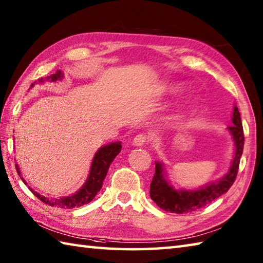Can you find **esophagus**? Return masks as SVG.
Instances as JSON below:
<instances>
[{"mask_svg": "<svg viewBox=\"0 0 263 263\" xmlns=\"http://www.w3.org/2000/svg\"><path fill=\"white\" fill-rule=\"evenodd\" d=\"M148 141V137L145 135V134H138L133 140V145L135 146H143L145 143Z\"/></svg>", "mask_w": 263, "mask_h": 263, "instance_id": "esophagus-1", "label": "esophagus"}]
</instances>
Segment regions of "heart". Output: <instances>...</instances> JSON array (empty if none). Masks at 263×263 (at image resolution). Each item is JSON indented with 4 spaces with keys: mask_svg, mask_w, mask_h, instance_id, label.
Wrapping results in <instances>:
<instances>
[{
    "mask_svg": "<svg viewBox=\"0 0 263 263\" xmlns=\"http://www.w3.org/2000/svg\"><path fill=\"white\" fill-rule=\"evenodd\" d=\"M165 89H166V90H167L168 92L176 93V92H178V91L181 90V87L178 86V85H175V83H167Z\"/></svg>",
    "mask_w": 263,
    "mask_h": 263,
    "instance_id": "b5f03b06",
    "label": "heart"
}]
</instances>
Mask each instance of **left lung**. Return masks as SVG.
I'll use <instances>...</instances> for the list:
<instances>
[{
	"instance_id": "left-lung-1",
	"label": "left lung",
	"mask_w": 263,
	"mask_h": 263,
	"mask_svg": "<svg viewBox=\"0 0 263 263\" xmlns=\"http://www.w3.org/2000/svg\"><path fill=\"white\" fill-rule=\"evenodd\" d=\"M231 121L234 125L228 127V129L231 133L235 142V156L230 170L220 180L212 182L197 190H176L166 180L162 163L156 162V173L150 185V197L161 210L176 213V214L190 213L209 205L210 202L224 195L230 189L238 173L245 140L240 113L237 106L234 107Z\"/></svg>"
}]
</instances>
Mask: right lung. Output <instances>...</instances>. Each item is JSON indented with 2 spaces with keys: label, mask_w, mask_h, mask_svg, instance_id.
Returning <instances> with one entry per match:
<instances>
[{
  "label": "right lung",
  "mask_w": 263,
  "mask_h": 263,
  "mask_svg": "<svg viewBox=\"0 0 263 263\" xmlns=\"http://www.w3.org/2000/svg\"><path fill=\"white\" fill-rule=\"evenodd\" d=\"M64 78V74L62 71L57 70L56 73L51 74L50 77H47V80H50L51 82H56L58 80H62ZM43 79H39V83H43ZM36 81L32 83L31 87H34ZM121 150V142H115L106 144L102 147L98 148V151L93 156V159L90 166V171H89V175L87 177V181L83 184L79 191L73 193L71 196L62 197V198H47L42 195H39L36 191L31 189L33 195L37 197L40 200L43 201L44 204L49 206L54 207H61V209H74V207H80L82 205H86L88 202H90L95 196L101 190L103 185V181L105 178L108 167H110L111 162L115 160V158L120 153ZM16 170L18 175L21 176L23 182L26 184L24 178L22 177V173L19 171V167L16 165Z\"/></svg>",
  "instance_id": "right-lung-1"
}]
</instances>
